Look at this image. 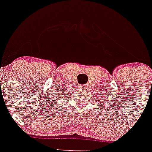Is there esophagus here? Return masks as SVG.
Wrapping results in <instances>:
<instances>
[{"instance_id":"obj_1","label":"esophagus","mask_w":152,"mask_h":152,"mask_svg":"<svg viewBox=\"0 0 152 152\" xmlns=\"http://www.w3.org/2000/svg\"><path fill=\"white\" fill-rule=\"evenodd\" d=\"M86 87L85 86H81V87H80V89H83V90H84V88Z\"/></svg>"}]
</instances>
